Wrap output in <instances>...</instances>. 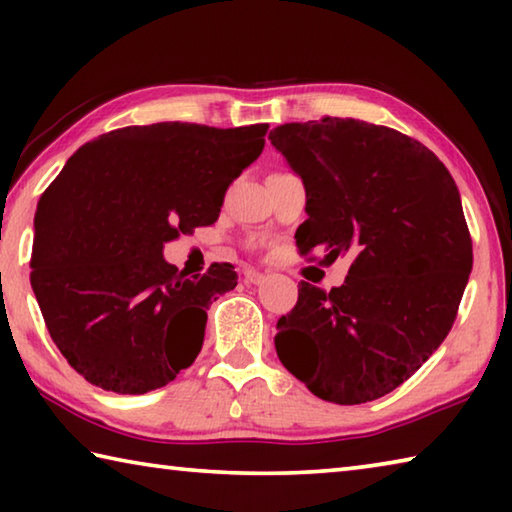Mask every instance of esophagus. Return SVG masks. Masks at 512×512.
Instances as JSON below:
<instances>
[{
  "label": "esophagus",
  "instance_id": "obj_1",
  "mask_svg": "<svg viewBox=\"0 0 512 512\" xmlns=\"http://www.w3.org/2000/svg\"><path fill=\"white\" fill-rule=\"evenodd\" d=\"M244 280H246L248 284H262V282L266 280V275L255 271V268H248V271H244Z\"/></svg>",
  "mask_w": 512,
  "mask_h": 512
}]
</instances>
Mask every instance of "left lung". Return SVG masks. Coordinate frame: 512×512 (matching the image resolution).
I'll use <instances>...</instances> for the list:
<instances>
[{
  "mask_svg": "<svg viewBox=\"0 0 512 512\" xmlns=\"http://www.w3.org/2000/svg\"><path fill=\"white\" fill-rule=\"evenodd\" d=\"M268 140L305 183L300 253L352 255L341 287L300 282L277 357L325 402L384 397L445 341L472 271L454 178L418 140L359 119L296 121Z\"/></svg>",
  "mask_w": 512,
  "mask_h": 512,
  "instance_id": "left-lung-1",
  "label": "left lung"
}]
</instances>
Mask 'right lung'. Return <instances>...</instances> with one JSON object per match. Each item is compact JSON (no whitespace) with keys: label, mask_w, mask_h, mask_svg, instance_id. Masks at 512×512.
Instances as JSON below:
<instances>
[{"label":"right lung","mask_w":512,"mask_h":512,"mask_svg":"<svg viewBox=\"0 0 512 512\" xmlns=\"http://www.w3.org/2000/svg\"><path fill=\"white\" fill-rule=\"evenodd\" d=\"M268 124L162 121L83 144L40 196L31 287L56 348L121 395L167 386L203 348L207 309L237 287L232 264L185 277L167 241L219 219L225 189L264 149Z\"/></svg>","instance_id":"obj_1"}]
</instances>
